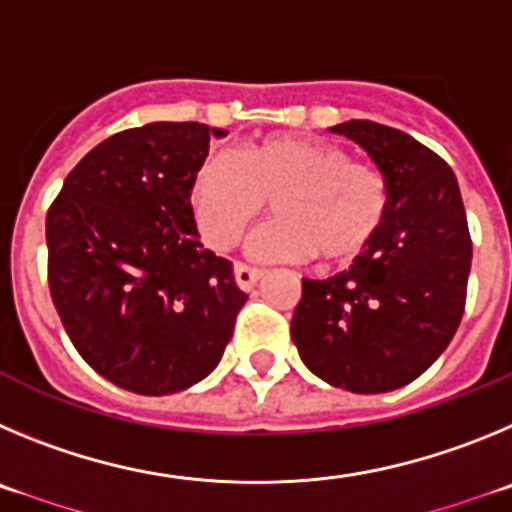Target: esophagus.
Here are the masks:
<instances>
[{
    "mask_svg": "<svg viewBox=\"0 0 512 512\" xmlns=\"http://www.w3.org/2000/svg\"><path fill=\"white\" fill-rule=\"evenodd\" d=\"M262 273L257 270V267H250V265H242V262H237L234 265V280H237V285L242 290H252L257 283H260Z\"/></svg>",
    "mask_w": 512,
    "mask_h": 512,
    "instance_id": "34e87169",
    "label": "esophagus"
}]
</instances>
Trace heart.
I'll return each instance as SVG.
<instances>
[{"label": "heart", "instance_id": "1", "mask_svg": "<svg viewBox=\"0 0 512 512\" xmlns=\"http://www.w3.org/2000/svg\"><path fill=\"white\" fill-rule=\"evenodd\" d=\"M278 219L250 239L257 260L352 265L375 242L390 191L380 170L352 163L342 147L273 135L242 147L237 158L206 155L193 173L191 206L214 250H229L265 209Z\"/></svg>", "mask_w": 512, "mask_h": 512}]
</instances>
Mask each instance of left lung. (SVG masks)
I'll use <instances>...</instances> for the list:
<instances>
[{
    "mask_svg": "<svg viewBox=\"0 0 512 512\" xmlns=\"http://www.w3.org/2000/svg\"><path fill=\"white\" fill-rule=\"evenodd\" d=\"M388 181V216L365 255L303 278L290 336L303 365L359 395L398 390L434 365L459 329L472 239L454 170L408 132L370 119L329 127Z\"/></svg>",
    "mask_w": 512,
    "mask_h": 512,
    "instance_id": "8db88e82",
    "label": "left lung"
}]
</instances>
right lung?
Segmentation results:
<instances>
[{
  "label": "right lung",
  "mask_w": 512,
  "mask_h": 512,
  "mask_svg": "<svg viewBox=\"0 0 512 512\" xmlns=\"http://www.w3.org/2000/svg\"><path fill=\"white\" fill-rule=\"evenodd\" d=\"M211 137L227 130L150 122L112 135L48 211V285L63 329L130 393H181L211 375L247 301L193 219L191 181Z\"/></svg>",
  "instance_id": "obj_1"
}]
</instances>
